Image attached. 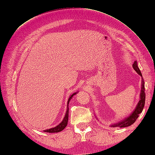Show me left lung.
Segmentation results:
<instances>
[{"label":"left lung","instance_id":"8db88e82","mask_svg":"<svg viewBox=\"0 0 155 155\" xmlns=\"http://www.w3.org/2000/svg\"><path fill=\"white\" fill-rule=\"evenodd\" d=\"M133 67L134 70L137 72L140 76L142 77V85H141V91H140V100L137 104V106L134 110L131 112V114L127 116L124 119H122L120 121H118V122H116L111 124L110 126L111 127H129L133 124L137 119L138 118L139 114L142 113L143 110V109L145 105V84H144V80L142 78V75L141 72L138 68V63L137 61H134V63L133 64Z\"/></svg>","mask_w":155,"mask_h":155}]
</instances>
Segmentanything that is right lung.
<instances>
[{
  "instance_id": "right-lung-1",
  "label": "right lung",
  "mask_w": 155,
  "mask_h": 155,
  "mask_svg": "<svg viewBox=\"0 0 155 155\" xmlns=\"http://www.w3.org/2000/svg\"><path fill=\"white\" fill-rule=\"evenodd\" d=\"M78 92H74V94H72L71 96H69V98H68V101H67V107L66 113H65L64 117V118H63V121H61V122L58 125L55 126V127L50 128V129H49L44 130L45 132H46V133H58V132H60V131L63 130L65 127H66L67 124H68V110H69L68 104H69V102H70V100H72V97H73L75 94H77Z\"/></svg>"
}]
</instances>
